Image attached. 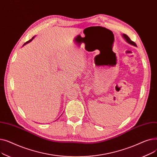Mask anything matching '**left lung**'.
Wrapping results in <instances>:
<instances>
[{"mask_svg":"<svg viewBox=\"0 0 157 157\" xmlns=\"http://www.w3.org/2000/svg\"><path fill=\"white\" fill-rule=\"evenodd\" d=\"M122 37H123V39H124L125 40V41H126L127 43H128V44H131V45H132V46H136V43H135L134 42H133V41H132V40L130 39V38H129L126 34H122Z\"/></svg>","mask_w":157,"mask_h":157,"instance_id":"1","label":"left lung"}]
</instances>
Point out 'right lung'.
Segmentation results:
<instances>
[{
    "mask_svg": "<svg viewBox=\"0 0 157 157\" xmlns=\"http://www.w3.org/2000/svg\"><path fill=\"white\" fill-rule=\"evenodd\" d=\"M34 37H35V36H34V37H32V39H30V40H29V41H27V42H26V43H25V44H23V46H24V45H25V44H27V43H30V42H31V41H32V40H33V39H34Z\"/></svg>",
    "mask_w": 157,
    "mask_h": 157,
    "instance_id": "add662e5",
    "label": "right lung"
}]
</instances>
